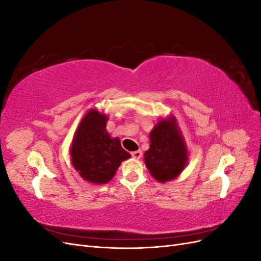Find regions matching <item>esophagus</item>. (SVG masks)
<instances>
[{
  "instance_id": "obj_1",
  "label": "esophagus",
  "mask_w": 261,
  "mask_h": 261,
  "mask_svg": "<svg viewBox=\"0 0 261 261\" xmlns=\"http://www.w3.org/2000/svg\"><path fill=\"white\" fill-rule=\"evenodd\" d=\"M132 156L135 158V159H140V158L143 156V151H141V150H136V151H133Z\"/></svg>"
}]
</instances>
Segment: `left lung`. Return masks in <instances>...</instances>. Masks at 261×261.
I'll return each mask as SVG.
<instances>
[{
    "label": "left lung",
    "instance_id": "obj_1",
    "mask_svg": "<svg viewBox=\"0 0 261 261\" xmlns=\"http://www.w3.org/2000/svg\"><path fill=\"white\" fill-rule=\"evenodd\" d=\"M145 163L150 174L161 183L174 179L184 170L187 150L173 118L160 121L150 133Z\"/></svg>",
    "mask_w": 261,
    "mask_h": 261
}]
</instances>
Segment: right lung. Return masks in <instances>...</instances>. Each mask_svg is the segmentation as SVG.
Returning <instances> with one entry per match:
<instances>
[{"label": "right lung", "mask_w": 261, "mask_h": 261, "mask_svg": "<svg viewBox=\"0 0 261 261\" xmlns=\"http://www.w3.org/2000/svg\"><path fill=\"white\" fill-rule=\"evenodd\" d=\"M107 121L105 114L90 110L78 126L70 148L74 168L84 179L94 184L111 180L121 162L130 156L120 139L110 137Z\"/></svg>", "instance_id": "add662e5"}]
</instances>
